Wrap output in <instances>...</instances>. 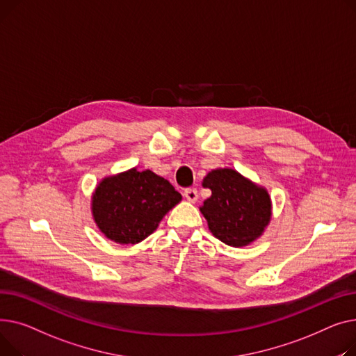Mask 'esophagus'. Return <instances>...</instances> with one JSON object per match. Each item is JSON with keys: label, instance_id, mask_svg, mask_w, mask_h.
<instances>
[{"label": "esophagus", "instance_id": "34e87169", "mask_svg": "<svg viewBox=\"0 0 356 356\" xmlns=\"http://www.w3.org/2000/svg\"><path fill=\"white\" fill-rule=\"evenodd\" d=\"M184 197L186 198V201L195 202L198 200V193H197L195 188H186V190L184 191Z\"/></svg>", "mask_w": 356, "mask_h": 356}]
</instances>
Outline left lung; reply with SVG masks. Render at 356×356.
Here are the masks:
<instances>
[{
    "mask_svg": "<svg viewBox=\"0 0 356 356\" xmlns=\"http://www.w3.org/2000/svg\"><path fill=\"white\" fill-rule=\"evenodd\" d=\"M202 186L211 197L200 207L208 229L232 247H245L263 236L271 220V198L264 186L232 168L208 172Z\"/></svg>",
    "mask_w": 356,
    "mask_h": 356,
    "instance_id": "8db88e82",
    "label": "left lung"
}]
</instances>
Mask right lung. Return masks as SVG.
I'll return each mask as SVG.
<instances>
[{"mask_svg":"<svg viewBox=\"0 0 356 356\" xmlns=\"http://www.w3.org/2000/svg\"><path fill=\"white\" fill-rule=\"evenodd\" d=\"M181 200L170 181L151 170L131 168L104 177L96 185L90 210L104 237L122 245H134L151 236Z\"/></svg>","mask_w":356,"mask_h":356,"instance_id":"add662e5","label":"right lung"}]
</instances>
